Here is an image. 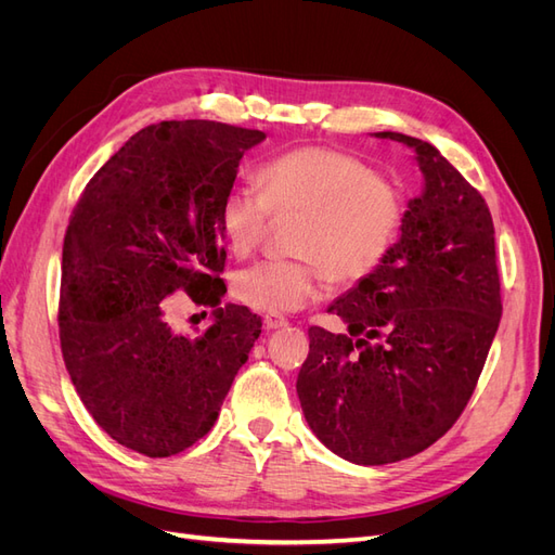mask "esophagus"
<instances>
[{
  "instance_id": "esophagus-1",
  "label": "esophagus",
  "mask_w": 555,
  "mask_h": 555,
  "mask_svg": "<svg viewBox=\"0 0 555 555\" xmlns=\"http://www.w3.org/2000/svg\"><path fill=\"white\" fill-rule=\"evenodd\" d=\"M289 322L284 317H280V314H266L263 317V326L268 328V331H275V328H284L287 326Z\"/></svg>"
}]
</instances>
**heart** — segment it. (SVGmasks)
<instances>
[{
	"instance_id": "1",
	"label": "heart",
	"mask_w": 555,
	"mask_h": 555,
	"mask_svg": "<svg viewBox=\"0 0 555 555\" xmlns=\"http://www.w3.org/2000/svg\"><path fill=\"white\" fill-rule=\"evenodd\" d=\"M255 184H236L220 204V224L233 255L247 257L271 212L298 215L289 249L296 259L259 261L233 280V296L266 314L306 308L335 284L371 278L389 257L402 227V196L363 159L333 147H296L268 159Z\"/></svg>"
}]
</instances>
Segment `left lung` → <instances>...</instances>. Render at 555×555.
I'll use <instances>...</instances> for the list:
<instances>
[{
	"mask_svg": "<svg viewBox=\"0 0 555 555\" xmlns=\"http://www.w3.org/2000/svg\"><path fill=\"white\" fill-rule=\"evenodd\" d=\"M373 137L414 150L422 194L384 263L328 306L347 333L308 331L296 379L310 430L357 465L410 459L456 424L502 314L481 194L435 145L398 131Z\"/></svg>",
	"mask_w": 555,
	"mask_h": 555,
	"instance_id": "8db88e82",
	"label": "left lung"
}]
</instances>
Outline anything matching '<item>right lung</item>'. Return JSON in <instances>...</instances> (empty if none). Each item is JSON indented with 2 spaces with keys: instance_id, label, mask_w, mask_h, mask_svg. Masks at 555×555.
Returning <instances> with one entry per match:
<instances>
[{
  "instance_id": "right-lung-1",
  "label": "right lung",
  "mask_w": 555,
  "mask_h": 555,
  "mask_svg": "<svg viewBox=\"0 0 555 555\" xmlns=\"http://www.w3.org/2000/svg\"><path fill=\"white\" fill-rule=\"evenodd\" d=\"M263 131L210 120L145 127L88 182L62 247L60 343L82 405L111 438L166 459L212 428L261 333L243 306L214 311L198 339L165 298L220 304L222 196Z\"/></svg>"
}]
</instances>
